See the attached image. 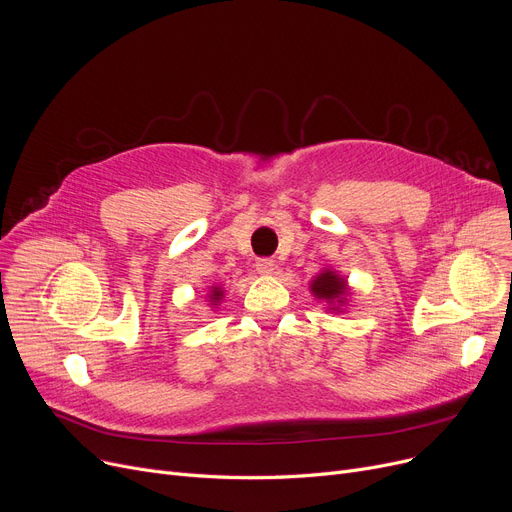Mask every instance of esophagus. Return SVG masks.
<instances>
[{"label":"esophagus","mask_w":512,"mask_h":512,"mask_svg":"<svg viewBox=\"0 0 512 512\" xmlns=\"http://www.w3.org/2000/svg\"><path fill=\"white\" fill-rule=\"evenodd\" d=\"M255 267H257V272H259V274H263V276H270V274H274V270H276V263H274L272 259L263 257V259H257Z\"/></svg>","instance_id":"1"}]
</instances>
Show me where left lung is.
I'll return each mask as SVG.
<instances>
[{
	"label": "left lung",
	"instance_id": "obj_1",
	"mask_svg": "<svg viewBox=\"0 0 512 512\" xmlns=\"http://www.w3.org/2000/svg\"><path fill=\"white\" fill-rule=\"evenodd\" d=\"M311 292L317 301H324L330 311H340L348 297V286L346 280L338 276L334 270H324L313 278Z\"/></svg>",
	"mask_w": 512,
	"mask_h": 512
}]
</instances>
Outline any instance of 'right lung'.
Masks as SVG:
<instances>
[{
	"label": "right lung",
	"instance_id": "right-lung-1",
	"mask_svg": "<svg viewBox=\"0 0 512 512\" xmlns=\"http://www.w3.org/2000/svg\"><path fill=\"white\" fill-rule=\"evenodd\" d=\"M222 297H224V290H222V286H211V292H209V303H211V305H218V303L222 301Z\"/></svg>",
	"mask_w": 512,
	"mask_h": 512
}]
</instances>
